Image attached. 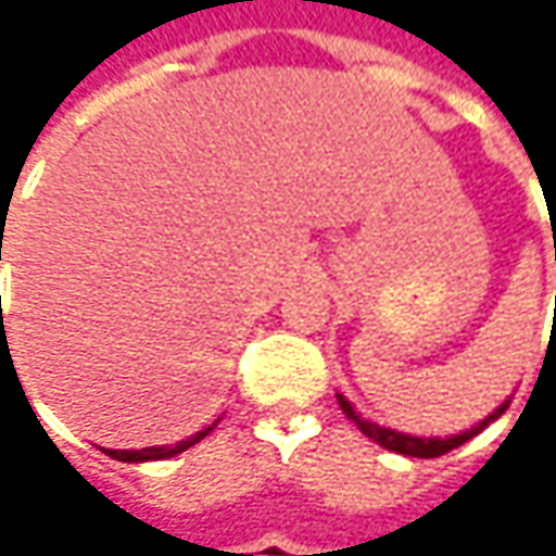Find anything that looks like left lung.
Returning <instances> with one entry per match:
<instances>
[{
	"instance_id": "8db88e82",
	"label": "left lung",
	"mask_w": 556,
	"mask_h": 556,
	"mask_svg": "<svg viewBox=\"0 0 556 556\" xmlns=\"http://www.w3.org/2000/svg\"><path fill=\"white\" fill-rule=\"evenodd\" d=\"M337 402H340V408H343V415L355 420V427L365 433L368 439H374L377 445H383V448H390V452H399V455H408V458H439V455H445V452H452V448H458L464 445L467 439H473L477 433H482L492 420H498L504 415V408H507V402H504L502 408H495L492 415L480 420L473 430H467V433H460V437H448V439H420V437H408V433H395V430H387V427H377L371 420H362V415H355L353 405L343 399V395H337Z\"/></svg>"
}]
</instances>
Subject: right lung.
Segmentation results:
<instances>
[{"mask_svg":"<svg viewBox=\"0 0 556 556\" xmlns=\"http://www.w3.org/2000/svg\"><path fill=\"white\" fill-rule=\"evenodd\" d=\"M0 260H2V244H0ZM216 424H210V427H203L201 433H194L191 439H182V442H176V445H161V448H139V452H119V448H104V455H111V458L117 460H129V464H139V460H161V458H173V455H179L185 448H191L194 442H201L210 430H213Z\"/></svg>","mask_w":556,"mask_h":556,"instance_id":"right-lung-1","label":"right lung"}]
</instances>
